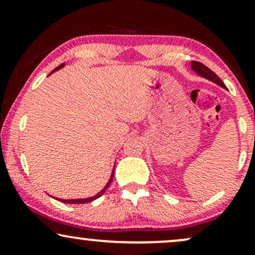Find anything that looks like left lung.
Listing matches in <instances>:
<instances>
[{
  "instance_id": "1",
  "label": "left lung",
  "mask_w": 255,
  "mask_h": 255,
  "mask_svg": "<svg viewBox=\"0 0 255 255\" xmlns=\"http://www.w3.org/2000/svg\"><path fill=\"white\" fill-rule=\"evenodd\" d=\"M191 67H192L193 72L197 73L199 77L207 79V80L212 81V83L217 84L218 86H221V87H223V89H225V85H224L223 81H222L221 79H219V78L217 77V75H216L215 73H213V72L211 71V69L207 68L206 66H204L203 63L195 62V61H192V62H191Z\"/></svg>"
}]
</instances>
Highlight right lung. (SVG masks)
Wrapping results in <instances>:
<instances>
[{"label": "right lung", "instance_id": "add662e5", "mask_svg": "<svg viewBox=\"0 0 255 255\" xmlns=\"http://www.w3.org/2000/svg\"><path fill=\"white\" fill-rule=\"evenodd\" d=\"M63 67H64V63L60 64V66H58L57 68H55L54 71H52V72L50 73V74H52V73H54V72L58 71V69L63 68ZM114 171H115V165H114V168H113V171H111V175H110V178H109V181H108L107 184H105V186H104V188L102 189L101 192H98L97 194H96V195H93V197H90V198H83V199H60V198H56V197H52V198L57 199V200L62 201V203H64V204H87V203H91V201L96 200V199H98L99 197H102V195L104 194L105 191H107V189H108V187L110 186L111 181H113V177H114Z\"/></svg>", "mask_w": 255, "mask_h": 255}]
</instances>
